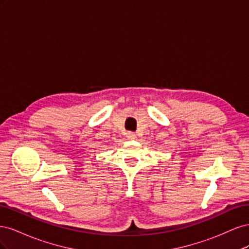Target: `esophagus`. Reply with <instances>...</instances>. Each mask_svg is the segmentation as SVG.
Wrapping results in <instances>:
<instances>
[{"label":"esophagus","mask_w":249,"mask_h":249,"mask_svg":"<svg viewBox=\"0 0 249 249\" xmlns=\"http://www.w3.org/2000/svg\"><path fill=\"white\" fill-rule=\"evenodd\" d=\"M126 137H127V139L133 140V139L136 138V135H135V134H134V133H132V132H129V133L126 134Z\"/></svg>","instance_id":"obj_1"}]
</instances>
